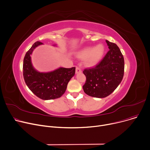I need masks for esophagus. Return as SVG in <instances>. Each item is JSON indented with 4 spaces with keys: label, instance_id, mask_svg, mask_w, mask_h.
<instances>
[{
    "label": "esophagus",
    "instance_id": "34e87169",
    "mask_svg": "<svg viewBox=\"0 0 150 150\" xmlns=\"http://www.w3.org/2000/svg\"><path fill=\"white\" fill-rule=\"evenodd\" d=\"M76 73H82L81 68L80 67H76Z\"/></svg>",
    "mask_w": 150,
    "mask_h": 150
}]
</instances>
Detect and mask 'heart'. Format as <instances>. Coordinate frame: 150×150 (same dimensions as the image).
Instances as JSON below:
<instances>
[{
    "instance_id": "heart-1",
    "label": "heart",
    "mask_w": 150,
    "mask_h": 150,
    "mask_svg": "<svg viewBox=\"0 0 150 150\" xmlns=\"http://www.w3.org/2000/svg\"><path fill=\"white\" fill-rule=\"evenodd\" d=\"M104 51V48L102 45H99L94 48L88 47L83 50L80 53L82 59H87V64L89 66H94L100 60Z\"/></svg>"
}]
</instances>
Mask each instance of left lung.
<instances>
[{
    "label": "left lung",
    "mask_w": 150,
    "mask_h": 150,
    "mask_svg": "<svg viewBox=\"0 0 150 150\" xmlns=\"http://www.w3.org/2000/svg\"><path fill=\"white\" fill-rule=\"evenodd\" d=\"M106 42L110 50L103 58L94 67L83 71L86 76L83 91L94 98H103L111 94L124 74V58L119 48L116 43Z\"/></svg>",
    "instance_id": "obj_1"
}]
</instances>
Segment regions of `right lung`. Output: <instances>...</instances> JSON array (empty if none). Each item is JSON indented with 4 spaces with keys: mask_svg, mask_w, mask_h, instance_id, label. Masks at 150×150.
<instances>
[{
    "mask_svg": "<svg viewBox=\"0 0 150 150\" xmlns=\"http://www.w3.org/2000/svg\"><path fill=\"white\" fill-rule=\"evenodd\" d=\"M42 42H35L26 52L23 59V76L29 89L40 99L50 100L57 99L62 96L67 85L75 74L76 68H60L50 73H39L33 67L31 57L34 49Z\"/></svg>",
    "mask_w": 150,
    "mask_h": 150,
    "instance_id": "add662e5",
    "label": "right lung"
}]
</instances>
